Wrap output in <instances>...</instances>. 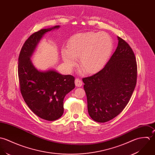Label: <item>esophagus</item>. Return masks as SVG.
Listing matches in <instances>:
<instances>
[{
	"label": "esophagus",
	"mask_w": 155,
	"mask_h": 155,
	"mask_svg": "<svg viewBox=\"0 0 155 155\" xmlns=\"http://www.w3.org/2000/svg\"><path fill=\"white\" fill-rule=\"evenodd\" d=\"M75 84L77 87H81L83 85V82L79 78H76L75 80Z\"/></svg>",
	"instance_id": "esophagus-1"
}]
</instances>
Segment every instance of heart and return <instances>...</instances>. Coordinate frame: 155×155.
<instances>
[{"label":"heart","mask_w":155,"mask_h":155,"mask_svg":"<svg viewBox=\"0 0 155 155\" xmlns=\"http://www.w3.org/2000/svg\"><path fill=\"white\" fill-rule=\"evenodd\" d=\"M113 49V40L109 34L89 31L72 36L68 42V48H63L61 54L68 70H72L79 59L83 72L92 74L105 66Z\"/></svg>","instance_id":"obj_1"}]
</instances>
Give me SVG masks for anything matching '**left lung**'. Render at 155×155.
<instances>
[{
  "label": "left lung",
  "instance_id": "1",
  "mask_svg": "<svg viewBox=\"0 0 155 155\" xmlns=\"http://www.w3.org/2000/svg\"><path fill=\"white\" fill-rule=\"evenodd\" d=\"M117 39V47L104 68L83 78L89 114L99 123L114 119L124 110L137 83L135 54L125 41Z\"/></svg>",
  "mask_w": 155,
  "mask_h": 155
}]
</instances>
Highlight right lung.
Masks as SVG:
<instances>
[{
	"label": "right lung",
	"instance_id": "obj_1",
	"mask_svg": "<svg viewBox=\"0 0 155 155\" xmlns=\"http://www.w3.org/2000/svg\"><path fill=\"white\" fill-rule=\"evenodd\" d=\"M59 28L55 26L33 33L25 42L18 58V74L22 96L36 115L48 121L56 120L63 114V99L75 88V78L52 69L39 71L31 58L44 35Z\"/></svg>",
	"mask_w": 155,
	"mask_h": 155
}]
</instances>
